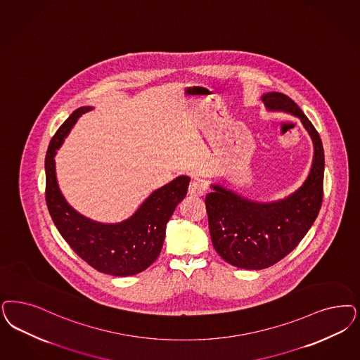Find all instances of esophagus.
Returning <instances> with one entry per match:
<instances>
[{
    "mask_svg": "<svg viewBox=\"0 0 360 360\" xmlns=\"http://www.w3.org/2000/svg\"><path fill=\"white\" fill-rule=\"evenodd\" d=\"M206 194V187L203 186L202 182L193 181L188 186V195L190 197H202Z\"/></svg>",
    "mask_w": 360,
    "mask_h": 360,
    "instance_id": "esophagus-1",
    "label": "esophagus"
}]
</instances>
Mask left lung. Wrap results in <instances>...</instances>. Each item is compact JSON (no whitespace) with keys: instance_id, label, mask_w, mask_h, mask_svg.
Returning a JSON list of instances; mask_svg holds the SVG:
<instances>
[{"instance_id":"obj_1","label":"left lung","mask_w":360,"mask_h":360,"mask_svg":"<svg viewBox=\"0 0 360 360\" xmlns=\"http://www.w3.org/2000/svg\"><path fill=\"white\" fill-rule=\"evenodd\" d=\"M267 110L297 117L314 143L311 170L303 185L274 202L245 198L221 185L206 195L211 242L222 259L246 270H262L290 254L315 222L323 199L324 151L322 139L297 103L282 93H266Z\"/></svg>"}]
</instances>
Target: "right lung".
<instances>
[{
	"label": "right lung",
	"mask_w": 360,
	"mask_h": 360,
	"mask_svg": "<svg viewBox=\"0 0 360 360\" xmlns=\"http://www.w3.org/2000/svg\"><path fill=\"white\" fill-rule=\"evenodd\" d=\"M91 109L82 106L72 112L50 141L45 158L46 205L60 234L78 257L99 273L130 276L146 270L158 258L166 224L186 197L190 178L181 175L157 188L130 218L118 224L96 222L75 211L58 187L54 157L77 120Z\"/></svg>",
	"instance_id": "1"
}]
</instances>
